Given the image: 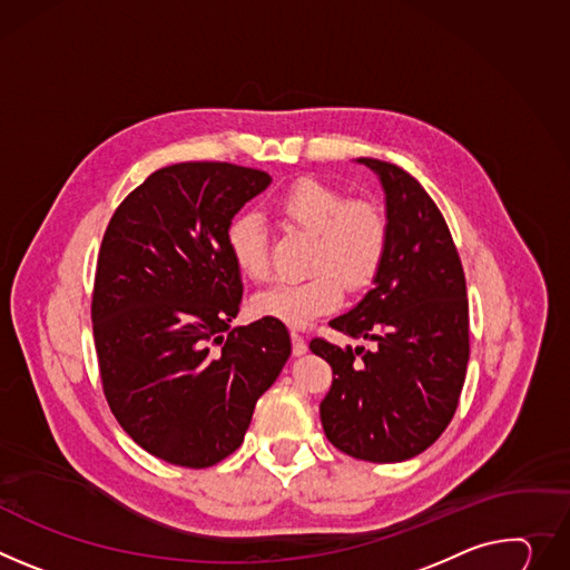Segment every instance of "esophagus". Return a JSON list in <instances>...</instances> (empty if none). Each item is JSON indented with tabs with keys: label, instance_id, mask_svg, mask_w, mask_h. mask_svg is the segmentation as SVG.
Masks as SVG:
<instances>
[{
	"label": "esophagus",
	"instance_id": "esophagus-1",
	"mask_svg": "<svg viewBox=\"0 0 570 570\" xmlns=\"http://www.w3.org/2000/svg\"><path fill=\"white\" fill-rule=\"evenodd\" d=\"M291 345H293V354L295 356H299V354H304L306 352V341H304V336L299 334V332H291Z\"/></svg>",
	"mask_w": 570,
	"mask_h": 570
}]
</instances>
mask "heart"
<instances>
[{
    "label": "heart",
    "instance_id": "heart-1",
    "mask_svg": "<svg viewBox=\"0 0 570 570\" xmlns=\"http://www.w3.org/2000/svg\"><path fill=\"white\" fill-rule=\"evenodd\" d=\"M275 212L293 227L314 234L304 279L279 282L252 299L256 316L302 327L343 302V284L366 288L382 271L389 252V218L371 199L347 195L321 179L304 177L275 202ZM227 254L236 271L252 279L271 277V249L264 223L254 214L236 216L225 232Z\"/></svg>",
    "mask_w": 570,
    "mask_h": 570
}]
</instances>
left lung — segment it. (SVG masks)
Here are the masks:
<instances>
[{
	"label": "left lung",
	"mask_w": 570,
	"mask_h": 570,
	"mask_svg": "<svg viewBox=\"0 0 570 570\" xmlns=\"http://www.w3.org/2000/svg\"><path fill=\"white\" fill-rule=\"evenodd\" d=\"M386 193L389 252L352 312L330 327L375 343H308L332 366L321 402L325 436L341 452L373 463L428 450L450 425L469 366V297L456 245L425 188L402 168L358 159Z\"/></svg>",
	"instance_id": "obj_1"
}]
</instances>
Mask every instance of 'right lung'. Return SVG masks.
<instances>
[{
    "label": "right lung",
    "mask_w": 570,
    "mask_h": 570,
    "mask_svg": "<svg viewBox=\"0 0 570 570\" xmlns=\"http://www.w3.org/2000/svg\"><path fill=\"white\" fill-rule=\"evenodd\" d=\"M268 184L234 164H175L120 202L101 238L90 302L101 389L122 430L168 463L229 456L291 354L279 321L229 330L243 284L225 232Z\"/></svg>",
    "instance_id": "right-lung-1"
}]
</instances>
